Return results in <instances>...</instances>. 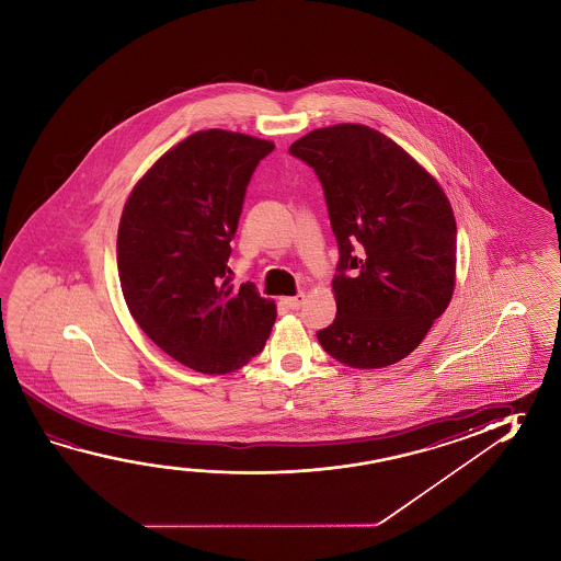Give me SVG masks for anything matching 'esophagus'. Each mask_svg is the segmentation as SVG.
I'll return each mask as SVG.
<instances>
[{
    "mask_svg": "<svg viewBox=\"0 0 561 561\" xmlns=\"http://www.w3.org/2000/svg\"><path fill=\"white\" fill-rule=\"evenodd\" d=\"M284 301L289 309H299V307L305 304V294H297L294 295V297H285Z\"/></svg>",
    "mask_w": 561,
    "mask_h": 561,
    "instance_id": "esophagus-1",
    "label": "esophagus"
}]
</instances>
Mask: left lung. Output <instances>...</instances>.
<instances>
[{"label":"left lung","instance_id":"1","mask_svg":"<svg viewBox=\"0 0 561 561\" xmlns=\"http://www.w3.org/2000/svg\"><path fill=\"white\" fill-rule=\"evenodd\" d=\"M289 152L319 175L339 242L336 319L317 339L350 368L397 364L454 295L456 219L446 193L404 148L358 123L311 130Z\"/></svg>","mask_w":561,"mask_h":561}]
</instances>
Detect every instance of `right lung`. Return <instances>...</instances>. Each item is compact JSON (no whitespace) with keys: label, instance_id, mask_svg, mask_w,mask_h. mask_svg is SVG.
<instances>
[{"label":"right lung","instance_id":"1","mask_svg":"<svg viewBox=\"0 0 561 561\" xmlns=\"http://www.w3.org/2000/svg\"><path fill=\"white\" fill-rule=\"evenodd\" d=\"M272 150L264 138L197 130L148 168L121 213L117 267L133 319L207 376L247 366L276 322L274 299L227 276L250 175Z\"/></svg>","mask_w":561,"mask_h":561}]
</instances>
